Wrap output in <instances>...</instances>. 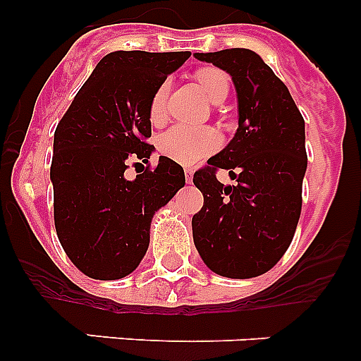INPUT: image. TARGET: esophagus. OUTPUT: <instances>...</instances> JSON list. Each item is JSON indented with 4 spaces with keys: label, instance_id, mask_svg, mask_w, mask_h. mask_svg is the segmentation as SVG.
Segmentation results:
<instances>
[{
    "label": "esophagus",
    "instance_id": "34e87169",
    "mask_svg": "<svg viewBox=\"0 0 361 361\" xmlns=\"http://www.w3.org/2000/svg\"><path fill=\"white\" fill-rule=\"evenodd\" d=\"M184 175H186L188 183H191V180H193V170H191V168H186V170H184Z\"/></svg>",
    "mask_w": 361,
    "mask_h": 361
}]
</instances>
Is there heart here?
<instances>
[{
    "instance_id": "heart-1",
    "label": "heart",
    "mask_w": 361,
    "mask_h": 361,
    "mask_svg": "<svg viewBox=\"0 0 361 361\" xmlns=\"http://www.w3.org/2000/svg\"><path fill=\"white\" fill-rule=\"evenodd\" d=\"M195 81L200 86L204 95L213 101L220 103L224 101L229 90V79L222 70L215 66H202L195 72ZM168 82H161L155 88L148 104V119L153 126L164 123L166 119V97H168ZM222 146V135L219 130L212 126H202V128H191V126H171L166 130L157 139V149L161 155L178 162V164H195L208 157L212 153Z\"/></svg>"
}]
</instances>
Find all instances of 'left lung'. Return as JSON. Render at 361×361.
<instances>
[{
	"label": "left lung",
	"mask_w": 361,
	"mask_h": 361,
	"mask_svg": "<svg viewBox=\"0 0 361 361\" xmlns=\"http://www.w3.org/2000/svg\"><path fill=\"white\" fill-rule=\"evenodd\" d=\"M231 75L238 95L233 141L195 171L204 204L193 215V242L206 266L228 279L264 275L288 251L307 168L305 124L288 86L247 49L195 54ZM228 169L237 187L216 171Z\"/></svg>",
	"instance_id": "left-lung-1"
}]
</instances>
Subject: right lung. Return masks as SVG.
I'll list each match as a JSON object with an SVG mask.
<instances>
[{
  "mask_svg": "<svg viewBox=\"0 0 361 361\" xmlns=\"http://www.w3.org/2000/svg\"><path fill=\"white\" fill-rule=\"evenodd\" d=\"M190 52L119 50L104 56L54 133V222L66 257L95 280L130 275L149 244L153 213L184 186L183 166L148 159V104ZM142 164H147L145 169ZM143 170L135 179L123 171Z\"/></svg>",
  "mask_w": 361,
  "mask_h": 361,
  "instance_id": "1",
  "label": "right lung"
}]
</instances>
